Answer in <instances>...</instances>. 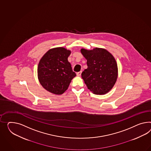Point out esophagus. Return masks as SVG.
<instances>
[{
  "label": "esophagus",
  "mask_w": 151,
  "mask_h": 151,
  "mask_svg": "<svg viewBox=\"0 0 151 151\" xmlns=\"http://www.w3.org/2000/svg\"><path fill=\"white\" fill-rule=\"evenodd\" d=\"M81 71H80V72H77V76H79V77H80L81 76Z\"/></svg>",
  "instance_id": "34e87169"
}]
</instances>
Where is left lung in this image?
<instances>
[{"label":"left lung","mask_w":151,"mask_h":151,"mask_svg":"<svg viewBox=\"0 0 151 151\" xmlns=\"http://www.w3.org/2000/svg\"><path fill=\"white\" fill-rule=\"evenodd\" d=\"M82 55L87 60V69L81 73L85 84L93 93L104 95L115 84L118 78L116 59L109 51L96 47L93 50L81 49Z\"/></svg>","instance_id":"1"}]
</instances>
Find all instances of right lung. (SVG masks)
I'll use <instances>...</instances> for the list:
<instances>
[{"instance_id": "right-lung-1", "label": "right lung", "mask_w": 151, "mask_h": 151, "mask_svg": "<svg viewBox=\"0 0 151 151\" xmlns=\"http://www.w3.org/2000/svg\"><path fill=\"white\" fill-rule=\"evenodd\" d=\"M70 53V50L65 47H55L47 51L40 59L38 66V80L49 92L61 95L76 76L68 61Z\"/></svg>"}]
</instances>
